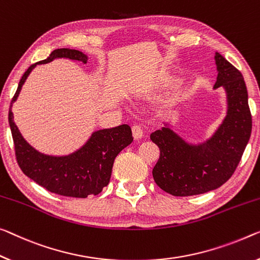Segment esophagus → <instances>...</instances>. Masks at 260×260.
Segmentation results:
<instances>
[{
	"mask_svg": "<svg viewBox=\"0 0 260 260\" xmlns=\"http://www.w3.org/2000/svg\"><path fill=\"white\" fill-rule=\"evenodd\" d=\"M133 135L135 139H141L143 137V129L141 125L136 124L133 126Z\"/></svg>",
	"mask_w": 260,
	"mask_h": 260,
	"instance_id": "34e87169",
	"label": "esophagus"
}]
</instances>
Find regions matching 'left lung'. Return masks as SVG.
Returning <instances> with one entry per match:
<instances>
[{"instance_id": "obj_1", "label": "left lung", "mask_w": 260, "mask_h": 260, "mask_svg": "<svg viewBox=\"0 0 260 260\" xmlns=\"http://www.w3.org/2000/svg\"><path fill=\"white\" fill-rule=\"evenodd\" d=\"M217 80L214 89L223 87L226 115L207 141L189 144L164 123L150 138L160 150L152 174L157 185L174 197L207 193L229 180L238 166L252 129L244 78L236 67L216 52Z\"/></svg>"}]
</instances>
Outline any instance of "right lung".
<instances>
[{
	"mask_svg": "<svg viewBox=\"0 0 260 260\" xmlns=\"http://www.w3.org/2000/svg\"><path fill=\"white\" fill-rule=\"evenodd\" d=\"M58 58L71 59L86 63L88 57L78 50L57 49L45 60L31 65L23 74L9 108V125L13 135L16 159L23 173L54 194L70 198L98 195L109 183L115 158L134 141L131 127L122 124L111 129L94 131L75 152L69 155H49L41 153L27 143L14 122L13 103L29 74L37 65L51 62Z\"/></svg>",
	"mask_w": 260,
	"mask_h": 260,
	"instance_id": "1",
	"label": "right lung"
}]
</instances>
